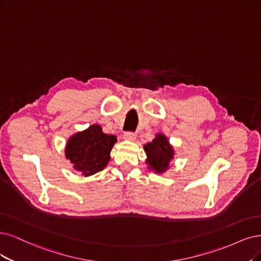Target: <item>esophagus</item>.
I'll return each mask as SVG.
<instances>
[{
    "label": "esophagus",
    "instance_id": "obj_1",
    "mask_svg": "<svg viewBox=\"0 0 261 261\" xmlns=\"http://www.w3.org/2000/svg\"><path fill=\"white\" fill-rule=\"evenodd\" d=\"M123 138L128 141H134L136 140V133H133L131 131H127V132H124Z\"/></svg>",
    "mask_w": 261,
    "mask_h": 261
}]
</instances>
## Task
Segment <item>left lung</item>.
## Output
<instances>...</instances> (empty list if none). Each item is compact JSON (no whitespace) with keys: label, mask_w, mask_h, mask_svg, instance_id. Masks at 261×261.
<instances>
[{"label":"left lung","mask_w":261,"mask_h":261,"mask_svg":"<svg viewBox=\"0 0 261 261\" xmlns=\"http://www.w3.org/2000/svg\"><path fill=\"white\" fill-rule=\"evenodd\" d=\"M148 159L146 162L149 169L157 173L165 172L169 168V163L173 159V148L163 134H158L156 139L144 146Z\"/></svg>","instance_id":"left-lung-1"}]
</instances>
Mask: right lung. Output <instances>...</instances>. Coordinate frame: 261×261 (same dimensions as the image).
I'll return each instance as SVG.
<instances>
[{
  "instance_id": "1",
  "label": "right lung",
  "mask_w": 261,
  "mask_h": 261,
  "mask_svg": "<svg viewBox=\"0 0 261 261\" xmlns=\"http://www.w3.org/2000/svg\"><path fill=\"white\" fill-rule=\"evenodd\" d=\"M115 136L103 133L100 125L92 124L87 130L76 133L65 147V156L74 165V169L89 176L102 171L110 161V152Z\"/></svg>"
}]
</instances>
